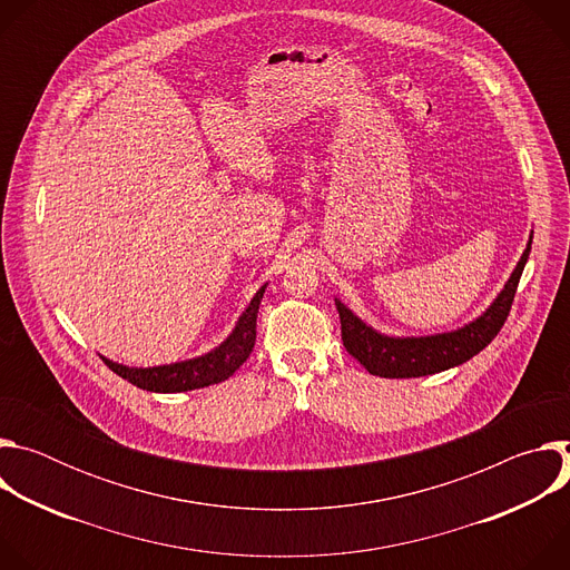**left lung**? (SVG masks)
Returning a JSON list of instances; mask_svg holds the SVG:
<instances>
[{"label":"left lung","instance_id":"8db88e82","mask_svg":"<svg viewBox=\"0 0 570 570\" xmlns=\"http://www.w3.org/2000/svg\"><path fill=\"white\" fill-rule=\"evenodd\" d=\"M532 248V234L528 246L505 282L497 299L487 306L475 320L464 327L433 334V336H387L376 332L365 320H361L350 306L336 297V308L341 315V334L345 350L374 376L383 379H413L429 376L451 367H458L473 358L490 345L508 320L521 273L528 264Z\"/></svg>","mask_w":570,"mask_h":570}]
</instances>
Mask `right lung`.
<instances>
[{"label": "right lung", "instance_id": "right-lung-1", "mask_svg": "<svg viewBox=\"0 0 570 570\" xmlns=\"http://www.w3.org/2000/svg\"><path fill=\"white\" fill-rule=\"evenodd\" d=\"M266 286L268 284H264L255 293L246 311L238 315L232 334L218 347L209 350L203 356L169 363V365H153V367H128L106 356L101 358L121 379L148 392H161V394L187 392V390H198V387L220 383L229 379L253 354L255 338H257V313H259V304L266 293Z\"/></svg>", "mask_w": 570, "mask_h": 570}]
</instances>
